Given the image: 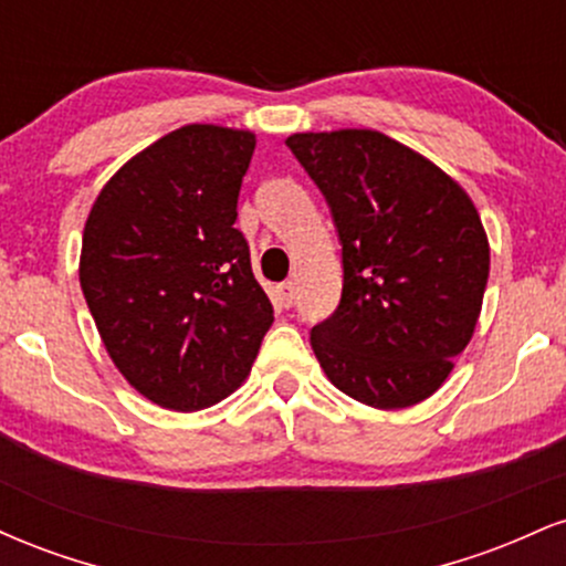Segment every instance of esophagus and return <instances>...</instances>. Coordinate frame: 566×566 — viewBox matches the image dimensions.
Returning <instances> with one entry per match:
<instances>
[{
  "label": "esophagus",
  "instance_id": "1",
  "mask_svg": "<svg viewBox=\"0 0 566 566\" xmlns=\"http://www.w3.org/2000/svg\"><path fill=\"white\" fill-rule=\"evenodd\" d=\"M276 301L284 305V308H292V303H295V287H292V282H284L276 287Z\"/></svg>",
  "mask_w": 566,
  "mask_h": 566
}]
</instances>
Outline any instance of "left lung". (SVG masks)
Masks as SVG:
<instances>
[{"instance_id": "8db88e82", "label": "left lung", "mask_w": 566, "mask_h": 566, "mask_svg": "<svg viewBox=\"0 0 566 566\" xmlns=\"http://www.w3.org/2000/svg\"><path fill=\"white\" fill-rule=\"evenodd\" d=\"M329 201L343 295L311 348L335 388L375 409L437 394L469 346L490 276V239L465 188L378 129L292 133Z\"/></svg>"}]
</instances>
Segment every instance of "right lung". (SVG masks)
<instances>
[{"label": "right lung", "mask_w": 566, "mask_h": 566, "mask_svg": "<svg viewBox=\"0 0 566 566\" xmlns=\"http://www.w3.org/2000/svg\"><path fill=\"white\" fill-rule=\"evenodd\" d=\"M252 151V129H172L108 178L84 223L80 284L97 335L129 386L175 412L237 391L274 322L233 229Z\"/></svg>", "instance_id": "obj_1"}]
</instances>
